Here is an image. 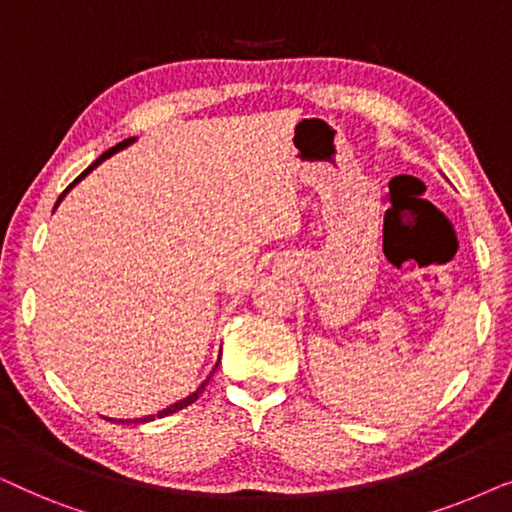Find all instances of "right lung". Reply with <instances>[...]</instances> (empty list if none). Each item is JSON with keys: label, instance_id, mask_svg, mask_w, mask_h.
Instances as JSON below:
<instances>
[{"label": "right lung", "instance_id": "add662e5", "mask_svg": "<svg viewBox=\"0 0 512 512\" xmlns=\"http://www.w3.org/2000/svg\"><path fill=\"white\" fill-rule=\"evenodd\" d=\"M135 139H137V137L123 139V142H118L116 146H111V149H109V151H104V153H102V156H100V158H97V160H95V163H93V165H90V167H88V170L81 174V177H76V179L72 181V184H69V186H67V191H62V195H60V198H58V202H55V209H58V205H60V202H62V198H65V195H67L69 191H72V188H74L76 184H79V181H81L83 177H86V174H88V172H93L97 165H100V163H104V160H107V158H111V156H114V153H118V151H123V149H128V146H130L132 142H135ZM219 361H221V359H219ZM219 361H216V366H214V370H216V368H219ZM214 370H212V373H214ZM212 373H209V377H212ZM209 377H207V380H205V382H202V384H200V387H198V389H195V391H193V394H188L186 398H181V401H177V403H172V405H167V408H163V410H158V412H156V415H146V417H139V419H111V417H109V422H121V424H144V422H151V419H156V417H167V415H172V412H179V410H184V408H186V405H191V403H195V401H198V398H200V394H202V391H205V387H207Z\"/></svg>", "mask_w": 512, "mask_h": 512}]
</instances>
